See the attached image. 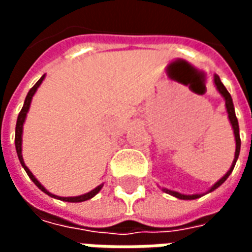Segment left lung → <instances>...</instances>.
<instances>
[{
	"instance_id": "1",
	"label": "left lung",
	"mask_w": 252,
	"mask_h": 252,
	"mask_svg": "<svg viewBox=\"0 0 252 252\" xmlns=\"http://www.w3.org/2000/svg\"><path fill=\"white\" fill-rule=\"evenodd\" d=\"M213 81H215V85H216V89L219 90V93L221 94L224 99H225V108H227V113H228V119L231 121V126H232V129H233V135H235V142H236V150H235V158H233V162H232V166H231V169L228 170L227 174L224 175L222 178L217 181L215 185L212 186L211 189L208 190L206 193H211L215 189H217L219 186L222 185L225 180H227L228 177L231 175L232 173L233 167H235V163H236V160L239 158V153H240V135H239V123H238V119H236V115H235V108H233V102H232V97H231V94L228 93V90L225 89V86L222 85L221 81H220V78L219 75H213ZM163 191H166L167 194H171L177 197V198H180V200H195V198H198L201 195L204 194H182V193H178V191H174V190H169L163 188Z\"/></svg>"
}]
</instances>
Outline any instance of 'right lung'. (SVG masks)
Returning a JSON list of instances; mask_svg holds the SVG:
<instances>
[{"instance_id": "1", "label": "right lung", "mask_w": 252, "mask_h": 252, "mask_svg": "<svg viewBox=\"0 0 252 252\" xmlns=\"http://www.w3.org/2000/svg\"><path fill=\"white\" fill-rule=\"evenodd\" d=\"M44 77L46 75H43V77L37 81V82L35 83V86L31 89L30 92H28V94H27V97H25V101H24V105H23V109H21V112L19 113V117H17V123H16V135H14V144H16V151H17V157H19L20 159V163H21V166L24 167V170L27 171V174H28V177H30L31 180L33 181V184H35L39 189L41 190V191H44L46 194H48L50 197H54V198H58V200H62V201H66V202H82V201H86V200H90V198H93L94 195L98 193L99 190L102 189V186H104V184H101V185H98L95 189L90 190L89 193H85V194H81V195H77V197H59V195H55L52 194V193H50L48 190L44 188V186L41 185L39 181L36 180L35 175L31 173V170L25 166L24 163V159H23V154H21V146H23V126H24V123H25V117H27V113H28V110H30V106H31V101H32V97L35 95L36 90H37V88L40 86L41 82H43V79H44Z\"/></svg>"}]
</instances>
